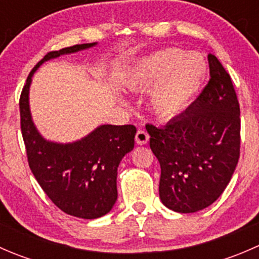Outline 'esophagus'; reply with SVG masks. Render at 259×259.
I'll use <instances>...</instances> for the list:
<instances>
[{
	"instance_id": "esophagus-1",
	"label": "esophagus",
	"mask_w": 259,
	"mask_h": 259,
	"mask_svg": "<svg viewBox=\"0 0 259 259\" xmlns=\"http://www.w3.org/2000/svg\"><path fill=\"white\" fill-rule=\"evenodd\" d=\"M135 142L139 145H145L149 142V134L144 130H138L135 135Z\"/></svg>"
}]
</instances>
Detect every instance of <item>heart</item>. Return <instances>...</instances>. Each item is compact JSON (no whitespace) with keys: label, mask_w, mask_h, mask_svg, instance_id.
Listing matches in <instances>:
<instances>
[{"label":"heart","mask_w":259,"mask_h":259,"mask_svg":"<svg viewBox=\"0 0 259 259\" xmlns=\"http://www.w3.org/2000/svg\"><path fill=\"white\" fill-rule=\"evenodd\" d=\"M207 65L202 56L166 48L140 57L127 70V89L145 91L153 88L149 105L153 113L170 119L187 110L203 85Z\"/></svg>","instance_id":"heart-1"}]
</instances>
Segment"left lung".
Instances as JSON below:
<instances>
[{"label":"left lung","instance_id":"left-lung-1","mask_svg":"<svg viewBox=\"0 0 259 259\" xmlns=\"http://www.w3.org/2000/svg\"><path fill=\"white\" fill-rule=\"evenodd\" d=\"M210 79L197 100L166 125H146L160 163L159 197L169 209L195 213L213 204L236 170L241 145L239 104L231 76L208 55Z\"/></svg>","mask_w":259,"mask_h":259}]
</instances>
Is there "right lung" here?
Listing matches in <instances>:
<instances>
[{"mask_svg": "<svg viewBox=\"0 0 259 259\" xmlns=\"http://www.w3.org/2000/svg\"><path fill=\"white\" fill-rule=\"evenodd\" d=\"M96 45L81 44L49 52L30 72L20 98L21 130L31 171L56 207L82 219L100 218L113 209L117 166L134 149L137 127L104 124L76 142H51L33 122L28 95L33 74L44 62Z\"/></svg>", "mask_w": 259, "mask_h": 259, "instance_id": "add662e5", "label": "right lung"}]
</instances>
